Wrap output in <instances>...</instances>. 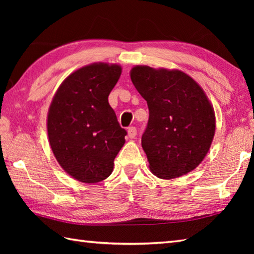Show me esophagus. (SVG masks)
Masks as SVG:
<instances>
[{
	"mask_svg": "<svg viewBox=\"0 0 254 254\" xmlns=\"http://www.w3.org/2000/svg\"><path fill=\"white\" fill-rule=\"evenodd\" d=\"M127 135L130 138H134L136 136V127H130L127 128Z\"/></svg>",
	"mask_w": 254,
	"mask_h": 254,
	"instance_id": "esophagus-1",
	"label": "esophagus"
}]
</instances>
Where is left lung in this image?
Segmentation results:
<instances>
[{
	"instance_id": "left-lung-1",
	"label": "left lung",
	"mask_w": 254,
	"mask_h": 254,
	"mask_svg": "<svg viewBox=\"0 0 254 254\" xmlns=\"http://www.w3.org/2000/svg\"><path fill=\"white\" fill-rule=\"evenodd\" d=\"M130 75L149 110L142 147L150 171L175 179L195 169L216 127L213 106L201 86L179 69L136 65Z\"/></svg>"
}]
</instances>
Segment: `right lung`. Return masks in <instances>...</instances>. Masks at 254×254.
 Segmentation results:
<instances>
[{
  "label": "right lung",
  "mask_w": 254,
  "mask_h": 254,
  "mask_svg": "<svg viewBox=\"0 0 254 254\" xmlns=\"http://www.w3.org/2000/svg\"><path fill=\"white\" fill-rule=\"evenodd\" d=\"M118 64L93 63L63 80L48 112L49 143L58 163L74 179L96 183L107 179L126 143L108 96L120 78Z\"/></svg>",
  "instance_id": "1"
}]
</instances>
